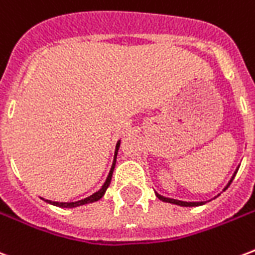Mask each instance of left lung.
<instances>
[{
	"mask_svg": "<svg viewBox=\"0 0 255 255\" xmlns=\"http://www.w3.org/2000/svg\"><path fill=\"white\" fill-rule=\"evenodd\" d=\"M238 168H240V166L237 167V170L234 171V174H233V176H231V179L229 180V183L225 186V188H223V191L226 190L229 186H230V183L233 182V179H234V176H236L237 174V171H238ZM156 194V197L160 199V201L163 202H166V203H171V205H176V206H182V207H197V206H202V205H205V203H207L206 201H202V202H186V201H179V199H172V198H167V197H163V195H160V194H158V192H155ZM219 195V194H218ZM217 195V197H218ZM215 197V198H217Z\"/></svg>",
	"mask_w": 255,
	"mask_h": 255,
	"instance_id": "8db88e82",
	"label": "left lung"
}]
</instances>
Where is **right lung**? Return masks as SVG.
Wrapping results in <instances>:
<instances>
[{"label":"right lung","mask_w":255,"mask_h":255,"mask_svg":"<svg viewBox=\"0 0 255 255\" xmlns=\"http://www.w3.org/2000/svg\"><path fill=\"white\" fill-rule=\"evenodd\" d=\"M120 141H122V140H118V143H116V147H115L114 162H112V166H111L110 174H108L106 182H104V184H103L102 188H100L99 191L93 192L92 195H89V197L84 198V199H81V201H76V202H53V201H48V199H44V198H41L42 201H45L46 203H49V205L57 206V207H63V209H73V207H79V206L88 205V203H93V202H96V201H99V199H102V198L104 197V194H106L107 188H108V186H110L111 179H112V174H114L115 164H116V156H118V151H119Z\"/></svg>","instance_id":"right-lung-1"}]
</instances>
